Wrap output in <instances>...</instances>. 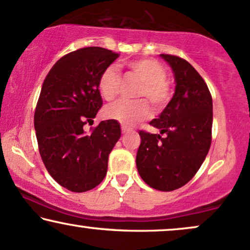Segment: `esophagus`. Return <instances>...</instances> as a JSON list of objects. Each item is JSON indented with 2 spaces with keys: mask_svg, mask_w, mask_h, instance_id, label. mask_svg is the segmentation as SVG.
<instances>
[{
  "mask_svg": "<svg viewBox=\"0 0 250 250\" xmlns=\"http://www.w3.org/2000/svg\"><path fill=\"white\" fill-rule=\"evenodd\" d=\"M122 134H127V133H129V128H127L125 127V125H122Z\"/></svg>",
  "mask_w": 250,
  "mask_h": 250,
  "instance_id": "34e87169",
  "label": "esophagus"
}]
</instances>
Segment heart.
Instances as JSON below:
<instances>
[{"label": "heart", "instance_id": "b5f03b06", "mask_svg": "<svg viewBox=\"0 0 250 250\" xmlns=\"http://www.w3.org/2000/svg\"><path fill=\"white\" fill-rule=\"evenodd\" d=\"M128 67L142 81L137 98L148 99L155 109H162L167 104L171 88L167 81V70L161 62L154 59H137L128 62ZM121 77L116 66L109 65L101 72L98 88L104 100L110 101L119 93ZM104 116L115 120L125 125H134L151 115V108L146 100H119L104 108Z\"/></svg>", "mask_w": 250, "mask_h": 250}]
</instances>
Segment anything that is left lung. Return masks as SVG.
Returning a JSON list of instances; mask_svg holds the SVG:
<instances>
[{"label":"left lung","mask_w":250,"mask_h":250,"mask_svg":"<svg viewBox=\"0 0 250 250\" xmlns=\"http://www.w3.org/2000/svg\"><path fill=\"white\" fill-rule=\"evenodd\" d=\"M161 57L173 72L176 89L158 119L150 122L161 134L140 131L136 167L150 188L173 191L193 178L208 154L213 102L206 83L190 62L177 56Z\"/></svg>","instance_id":"left-lung-1"}]
</instances>
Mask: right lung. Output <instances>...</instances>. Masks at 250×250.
I'll list each match as a JSON object with an SVG mask.
<instances>
[{
	"mask_svg": "<svg viewBox=\"0 0 250 250\" xmlns=\"http://www.w3.org/2000/svg\"><path fill=\"white\" fill-rule=\"evenodd\" d=\"M117 57L98 46L73 51L52 66L42 86L34 117L39 154L51 177L72 192L100 184L121 137L115 120L101 121L91 134L83 130L102 106L99 77Z\"/></svg>",
	"mask_w": 250,
	"mask_h": 250,
	"instance_id": "add662e5",
	"label": "right lung"
}]
</instances>
